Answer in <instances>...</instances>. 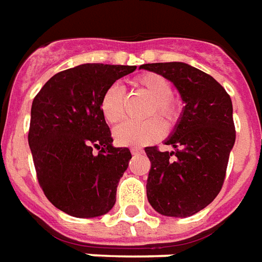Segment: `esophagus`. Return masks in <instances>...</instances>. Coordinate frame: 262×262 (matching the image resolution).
Listing matches in <instances>:
<instances>
[{"mask_svg":"<svg viewBox=\"0 0 262 262\" xmlns=\"http://www.w3.org/2000/svg\"><path fill=\"white\" fill-rule=\"evenodd\" d=\"M142 152H144V151H142L141 148H133V149H131V154H133V155H140V154H142Z\"/></svg>","mask_w":262,"mask_h":262,"instance_id":"esophagus-1","label":"esophagus"}]
</instances>
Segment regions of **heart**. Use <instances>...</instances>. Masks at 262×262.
Returning <instances> with one entry per match:
<instances>
[{
    "mask_svg": "<svg viewBox=\"0 0 262 262\" xmlns=\"http://www.w3.org/2000/svg\"><path fill=\"white\" fill-rule=\"evenodd\" d=\"M133 85L148 95L145 117L160 115L167 125H174L180 118V105L172 98V85L164 75L145 73L133 81ZM100 110L108 124L120 122L125 115V93L118 84L110 85L100 100ZM165 133V125L160 118H149L142 122H122L114 129V140L121 147H142L160 140Z\"/></svg>",
    "mask_w": 262,
    "mask_h": 262,
    "instance_id": "heart-1",
    "label": "heart"
}]
</instances>
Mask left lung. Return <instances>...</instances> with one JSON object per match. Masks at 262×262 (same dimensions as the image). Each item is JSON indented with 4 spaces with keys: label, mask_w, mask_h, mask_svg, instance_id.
<instances>
[{
    "label": "left lung",
    "mask_w": 262,
    "mask_h": 262,
    "mask_svg": "<svg viewBox=\"0 0 262 262\" xmlns=\"http://www.w3.org/2000/svg\"><path fill=\"white\" fill-rule=\"evenodd\" d=\"M140 68L171 81L185 104L165 140L174 151L145 148L151 161L148 203L165 217L194 215L214 201L224 184L235 142L230 95L211 75L185 62H155Z\"/></svg>",
    "instance_id": "obj_1"
}]
</instances>
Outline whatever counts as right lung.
Wrapping results in <instances>:
<instances>
[{
	"instance_id": "add662e5",
	"label": "right lung",
	"mask_w": 262,
	"mask_h": 262,
	"mask_svg": "<svg viewBox=\"0 0 262 262\" xmlns=\"http://www.w3.org/2000/svg\"><path fill=\"white\" fill-rule=\"evenodd\" d=\"M135 68L74 67L51 77L32 101L28 144L38 183L50 203L68 215L100 217L115 204L131 152L113 145L100 100L108 86Z\"/></svg>"
}]
</instances>
